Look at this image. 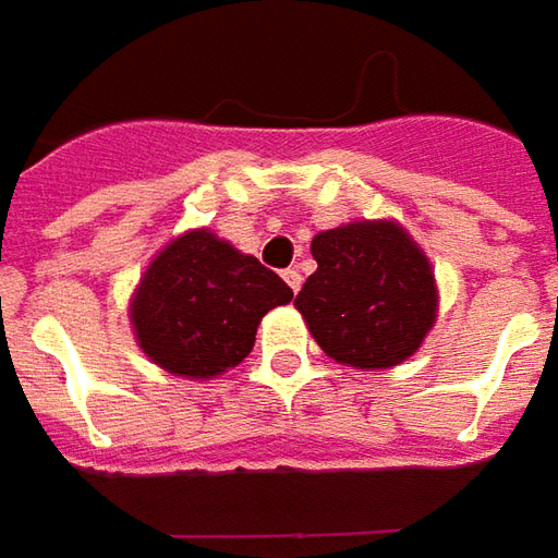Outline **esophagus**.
<instances>
[{"mask_svg": "<svg viewBox=\"0 0 558 558\" xmlns=\"http://www.w3.org/2000/svg\"><path fill=\"white\" fill-rule=\"evenodd\" d=\"M282 279H286L288 288H291V291H301V286H303L301 270H294V267H288V270L282 272Z\"/></svg>", "mask_w": 558, "mask_h": 558, "instance_id": "obj_1", "label": "esophagus"}]
</instances>
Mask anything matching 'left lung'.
Listing matches in <instances>:
<instances>
[{
  "label": "left lung",
  "instance_id": "1",
  "mask_svg": "<svg viewBox=\"0 0 558 558\" xmlns=\"http://www.w3.org/2000/svg\"><path fill=\"white\" fill-rule=\"evenodd\" d=\"M318 270L294 306L322 352L383 371L416 352L437 318L432 264L395 221H352L313 240Z\"/></svg>",
  "mask_w": 558,
  "mask_h": 558
}]
</instances>
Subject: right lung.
<instances>
[{"label": "right lung", "instance_id": "right-lung-1", "mask_svg": "<svg viewBox=\"0 0 558 558\" xmlns=\"http://www.w3.org/2000/svg\"><path fill=\"white\" fill-rule=\"evenodd\" d=\"M291 298L294 291L257 257L199 228L169 242L148 264L130 322L157 367L213 379L252 352L260 318Z\"/></svg>", "mask_w": 558, "mask_h": 558}]
</instances>
